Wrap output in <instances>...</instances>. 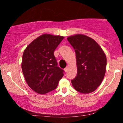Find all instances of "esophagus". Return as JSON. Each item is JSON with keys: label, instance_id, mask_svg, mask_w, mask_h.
<instances>
[{"label": "esophagus", "instance_id": "1", "mask_svg": "<svg viewBox=\"0 0 123 123\" xmlns=\"http://www.w3.org/2000/svg\"><path fill=\"white\" fill-rule=\"evenodd\" d=\"M68 70V66H66L65 68L64 69V70H65V72H67Z\"/></svg>", "mask_w": 123, "mask_h": 123}]
</instances>
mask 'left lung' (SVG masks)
I'll return each instance as SVG.
<instances>
[{"instance_id": "left-lung-1", "label": "left lung", "mask_w": 123, "mask_h": 123, "mask_svg": "<svg viewBox=\"0 0 123 123\" xmlns=\"http://www.w3.org/2000/svg\"><path fill=\"white\" fill-rule=\"evenodd\" d=\"M74 49L77 75L71 80L76 91L83 94L92 92L101 84L105 76L106 57L98 44L86 35L68 37Z\"/></svg>"}]
</instances>
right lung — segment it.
Masks as SVG:
<instances>
[{"mask_svg": "<svg viewBox=\"0 0 123 123\" xmlns=\"http://www.w3.org/2000/svg\"><path fill=\"white\" fill-rule=\"evenodd\" d=\"M64 37L44 34L28 45L22 55V70L28 86L38 94L57 88L64 70L58 66L54 55Z\"/></svg>", "mask_w": 123, "mask_h": 123, "instance_id": "1", "label": "right lung"}]
</instances>
